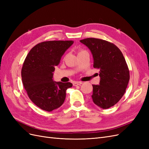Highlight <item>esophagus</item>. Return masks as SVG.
<instances>
[{
    "instance_id": "obj_1",
    "label": "esophagus",
    "mask_w": 149,
    "mask_h": 149,
    "mask_svg": "<svg viewBox=\"0 0 149 149\" xmlns=\"http://www.w3.org/2000/svg\"><path fill=\"white\" fill-rule=\"evenodd\" d=\"M83 83L81 82V81H75L73 83V86H79V85H81Z\"/></svg>"
}]
</instances>
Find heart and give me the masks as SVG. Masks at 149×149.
Returning a JSON list of instances; mask_svg holds the SVG:
<instances>
[{
	"label": "heart",
	"instance_id": "1",
	"mask_svg": "<svg viewBox=\"0 0 149 149\" xmlns=\"http://www.w3.org/2000/svg\"><path fill=\"white\" fill-rule=\"evenodd\" d=\"M84 50H81V51H79V53H80L81 52H83Z\"/></svg>",
	"mask_w": 149,
	"mask_h": 149
}]
</instances>
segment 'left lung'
<instances>
[{
	"label": "left lung",
	"mask_w": 149,
	"mask_h": 149,
	"mask_svg": "<svg viewBox=\"0 0 149 149\" xmlns=\"http://www.w3.org/2000/svg\"><path fill=\"white\" fill-rule=\"evenodd\" d=\"M91 51L94 68L100 69V84H93L91 96L96 105L108 109L115 105L125 93L130 79L125 58L114 44L101 39L80 40Z\"/></svg>",
	"instance_id": "left-lung-1"
}]
</instances>
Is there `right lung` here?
I'll return each instance as SVG.
<instances>
[{
	"instance_id": "1",
	"label": "right lung",
	"mask_w": 149,
	"mask_h": 149,
	"mask_svg": "<svg viewBox=\"0 0 149 149\" xmlns=\"http://www.w3.org/2000/svg\"><path fill=\"white\" fill-rule=\"evenodd\" d=\"M73 41H48L31 49L22 69V80L30 100L48 112L60 107L66 98L71 83L54 81L55 66L59 65L65 52Z\"/></svg>"
}]
</instances>
